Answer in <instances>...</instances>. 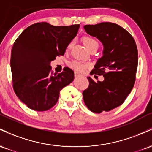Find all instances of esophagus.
Listing matches in <instances>:
<instances>
[{"label":"esophagus","mask_w":152,"mask_h":152,"mask_svg":"<svg viewBox=\"0 0 152 152\" xmlns=\"http://www.w3.org/2000/svg\"><path fill=\"white\" fill-rule=\"evenodd\" d=\"M75 76L76 77H80L82 75H81L80 74H79V73L77 72H75Z\"/></svg>","instance_id":"obj_1"}]
</instances>
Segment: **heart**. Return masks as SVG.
Masks as SVG:
<instances>
[{
	"mask_svg": "<svg viewBox=\"0 0 152 152\" xmlns=\"http://www.w3.org/2000/svg\"><path fill=\"white\" fill-rule=\"evenodd\" d=\"M83 42H84L85 45L86 46V47L89 50L94 48V47H98V42L94 38H93V37H85L83 39ZM71 46L72 43H70L67 46V49L70 48ZM69 65L74 70L83 72H84L86 69V68L90 67V64L89 63H83L79 60H73L69 62Z\"/></svg>",
	"mask_w": 152,
	"mask_h": 152,
	"instance_id": "obj_1",
	"label": "heart"
}]
</instances>
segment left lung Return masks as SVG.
<instances>
[{"label":"left lung","mask_w":152,"mask_h":152,"mask_svg":"<svg viewBox=\"0 0 152 152\" xmlns=\"http://www.w3.org/2000/svg\"><path fill=\"white\" fill-rule=\"evenodd\" d=\"M84 28L103 45V56L90 74L103 75L104 80L95 82L88 77L89 86L83 91V100L92 112L110 111L121 105L134 88L138 66L136 42L116 23L103 22L85 25Z\"/></svg>","instance_id":"left-lung-1"}]
</instances>
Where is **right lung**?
Returning <instances> with one entry per match:
<instances>
[{
  "mask_svg": "<svg viewBox=\"0 0 152 152\" xmlns=\"http://www.w3.org/2000/svg\"><path fill=\"white\" fill-rule=\"evenodd\" d=\"M79 28L80 24L55 26L41 22L27 27L15 41L11 57L13 88L27 107L37 111L52 108L59 91L73 81L71 69L53 73L50 62L64 55Z\"/></svg>",
  "mask_w": 152,
  "mask_h": 152,
  "instance_id": "obj_1",
  "label": "right lung"
}]
</instances>
